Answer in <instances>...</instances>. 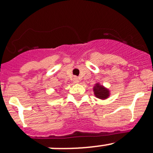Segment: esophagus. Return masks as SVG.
<instances>
[{"mask_svg":"<svg viewBox=\"0 0 153 153\" xmlns=\"http://www.w3.org/2000/svg\"><path fill=\"white\" fill-rule=\"evenodd\" d=\"M74 82H75V83H77V82H79V79H78L77 77H74Z\"/></svg>","mask_w":153,"mask_h":153,"instance_id":"1","label":"esophagus"}]
</instances>
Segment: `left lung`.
Segmentation results:
<instances>
[{"mask_svg":"<svg viewBox=\"0 0 153 153\" xmlns=\"http://www.w3.org/2000/svg\"><path fill=\"white\" fill-rule=\"evenodd\" d=\"M94 94L96 95V96L99 99H105L109 96V91L104 86H100L99 83L96 85V86H94Z\"/></svg>","mask_w":153,"mask_h":153,"instance_id":"obj_1","label":"left lung"}]
</instances>
